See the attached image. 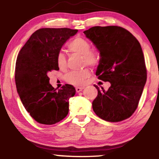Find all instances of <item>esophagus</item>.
Listing matches in <instances>:
<instances>
[{
	"mask_svg": "<svg viewBox=\"0 0 159 159\" xmlns=\"http://www.w3.org/2000/svg\"><path fill=\"white\" fill-rule=\"evenodd\" d=\"M83 89H84L83 87H77L75 88V90H76V92L79 93V92H81V91L83 90Z\"/></svg>",
	"mask_w": 159,
	"mask_h": 159,
	"instance_id": "obj_1",
	"label": "esophagus"
}]
</instances>
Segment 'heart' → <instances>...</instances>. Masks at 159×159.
<instances>
[{"label":"heart","mask_w":159,"mask_h":159,"mask_svg":"<svg viewBox=\"0 0 159 159\" xmlns=\"http://www.w3.org/2000/svg\"><path fill=\"white\" fill-rule=\"evenodd\" d=\"M69 50L75 54H79L83 57L84 65L96 66L99 63L100 57L98 53L93 52L92 46L87 39L82 37H75L67 45ZM57 64L59 69L64 70L66 69V57L63 52H59L57 55ZM90 69L85 68L80 71H72L65 75V80L73 85H81L87 78L90 77Z\"/></svg>","instance_id":"1"}]
</instances>
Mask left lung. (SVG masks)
I'll return each mask as SVG.
<instances>
[{"mask_svg": "<svg viewBox=\"0 0 159 159\" xmlns=\"http://www.w3.org/2000/svg\"><path fill=\"white\" fill-rule=\"evenodd\" d=\"M84 33L100 52L96 75L111 83L107 91L95 86L98 95L93 102L94 112L113 123L128 119L136 111L147 81L140 43L129 30L118 26H95Z\"/></svg>", "mask_w": 159, "mask_h": 159, "instance_id": "left-lung-1", "label": "left lung"}]
</instances>
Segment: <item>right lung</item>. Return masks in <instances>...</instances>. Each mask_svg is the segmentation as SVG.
<instances>
[{
    "label": "right lung",
    "mask_w": 159,
    "mask_h": 159,
    "mask_svg": "<svg viewBox=\"0 0 159 159\" xmlns=\"http://www.w3.org/2000/svg\"><path fill=\"white\" fill-rule=\"evenodd\" d=\"M78 30L41 28L30 36L18 54L15 81L24 107L37 123L53 125L69 113V100L75 88L65 84L60 90L49 84L48 72L59 70L57 55L62 45Z\"/></svg>",
    "instance_id": "add662e5"
}]
</instances>
